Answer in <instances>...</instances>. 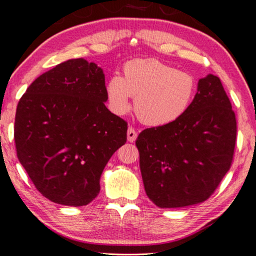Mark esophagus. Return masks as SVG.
Returning a JSON list of instances; mask_svg holds the SVG:
<instances>
[{
    "mask_svg": "<svg viewBox=\"0 0 256 256\" xmlns=\"http://www.w3.org/2000/svg\"><path fill=\"white\" fill-rule=\"evenodd\" d=\"M127 137H128V140L129 142H135L136 137H137V132L134 128L129 127L128 128V132H127Z\"/></svg>",
    "mask_w": 256,
    "mask_h": 256,
    "instance_id": "34e87169",
    "label": "esophagus"
}]
</instances>
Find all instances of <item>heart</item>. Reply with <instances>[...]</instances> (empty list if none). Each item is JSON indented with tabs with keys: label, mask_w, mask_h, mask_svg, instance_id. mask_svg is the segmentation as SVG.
<instances>
[{
	"label": "heart",
	"mask_w": 256,
	"mask_h": 256,
	"mask_svg": "<svg viewBox=\"0 0 256 256\" xmlns=\"http://www.w3.org/2000/svg\"><path fill=\"white\" fill-rule=\"evenodd\" d=\"M105 90L114 114L127 113L130 97H135L137 118L151 127H162L186 114L194 102L198 82L192 74L159 60L138 58L124 64L122 78L110 77Z\"/></svg>",
	"instance_id": "obj_1"
}]
</instances>
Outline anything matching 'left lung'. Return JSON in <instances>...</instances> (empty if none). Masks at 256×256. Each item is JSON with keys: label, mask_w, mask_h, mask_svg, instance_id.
Wrapping results in <instances>:
<instances>
[{"label": "left lung", "mask_w": 256, "mask_h": 256, "mask_svg": "<svg viewBox=\"0 0 256 256\" xmlns=\"http://www.w3.org/2000/svg\"><path fill=\"white\" fill-rule=\"evenodd\" d=\"M236 114L220 80L198 83L190 110L179 120L148 128L136 140L146 192L159 208H182L208 200L231 166Z\"/></svg>", "instance_id": "left-lung-1"}]
</instances>
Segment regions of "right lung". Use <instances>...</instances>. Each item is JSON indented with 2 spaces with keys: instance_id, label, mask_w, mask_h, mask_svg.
<instances>
[{
  "instance_id": "1",
  "label": "right lung",
  "mask_w": 256,
  "mask_h": 256,
  "mask_svg": "<svg viewBox=\"0 0 256 256\" xmlns=\"http://www.w3.org/2000/svg\"><path fill=\"white\" fill-rule=\"evenodd\" d=\"M100 66L72 58L40 75L14 118L17 157L36 190L62 206H86L127 140V122L110 113Z\"/></svg>"
}]
</instances>
